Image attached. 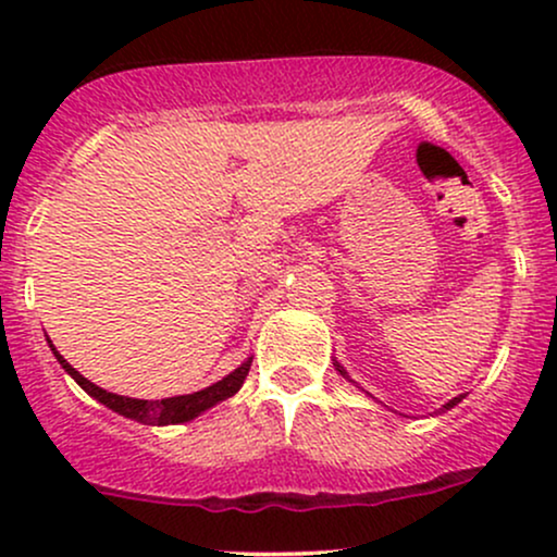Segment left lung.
<instances>
[{
  "instance_id": "left-lung-1",
  "label": "left lung",
  "mask_w": 557,
  "mask_h": 557,
  "mask_svg": "<svg viewBox=\"0 0 557 557\" xmlns=\"http://www.w3.org/2000/svg\"><path fill=\"white\" fill-rule=\"evenodd\" d=\"M335 367H337V372H341L345 380H348V374H345V369L341 367V363H335ZM461 400H463V395H458V398H453L450 403H445V408H453V406H456V403H461Z\"/></svg>"
}]
</instances>
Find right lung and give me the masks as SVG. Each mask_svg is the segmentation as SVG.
<instances>
[{
	"instance_id": "add662e5",
	"label": "right lung",
	"mask_w": 557,
	"mask_h": 557,
	"mask_svg": "<svg viewBox=\"0 0 557 557\" xmlns=\"http://www.w3.org/2000/svg\"><path fill=\"white\" fill-rule=\"evenodd\" d=\"M54 356L57 361L62 363V369L73 376L78 385L86 389L91 398H96L99 403H104L107 408H112V411L123 413L127 419H136L140 424H181V421H188L198 417L201 411H207V408L216 406L220 400L230 398V395H235L243 385V380H246L248 369H251V359L246 363H240L238 369H235L233 374H227L225 380H220L216 385L207 387V389H198V393H190V395H177V398H164V400H138V398H125V395H114V393H107V389L96 387L94 382H88L86 376L75 372L70 363L62 359L60 350L54 348Z\"/></svg>"
}]
</instances>
